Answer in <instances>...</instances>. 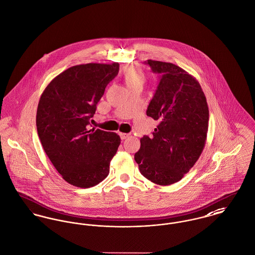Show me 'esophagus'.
Returning <instances> with one entry per match:
<instances>
[{
	"label": "esophagus",
	"mask_w": 255,
	"mask_h": 255,
	"mask_svg": "<svg viewBox=\"0 0 255 255\" xmlns=\"http://www.w3.org/2000/svg\"><path fill=\"white\" fill-rule=\"evenodd\" d=\"M119 136L121 137V139H125L130 136V134H126V133H119Z\"/></svg>",
	"instance_id": "1"
}]
</instances>
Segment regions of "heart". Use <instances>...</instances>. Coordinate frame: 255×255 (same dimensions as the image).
Instances as JSON below:
<instances>
[{
  "mask_svg": "<svg viewBox=\"0 0 255 255\" xmlns=\"http://www.w3.org/2000/svg\"><path fill=\"white\" fill-rule=\"evenodd\" d=\"M122 76L125 83L129 88H132L138 84H143L144 82V75L135 66H127L124 68L122 72Z\"/></svg>",
  "mask_w": 255,
  "mask_h": 255,
  "instance_id": "heart-1",
  "label": "heart"
}]
</instances>
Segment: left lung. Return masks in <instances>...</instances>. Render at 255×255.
<instances>
[{"mask_svg":"<svg viewBox=\"0 0 255 255\" xmlns=\"http://www.w3.org/2000/svg\"><path fill=\"white\" fill-rule=\"evenodd\" d=\"M161 75L146 116L158 121L151 137L140 138L135 160L142 176L170 185L189 172L207 140L209 108L200 83L175 64L147 60Z\"/></svg>","mask_w":255,"mask_h":255,"instance_id":"8db88e82","label":"left lung"}]
</instances>
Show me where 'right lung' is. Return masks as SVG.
I'll use <instances>...</instances> for the list:
<instances>
[{
  "instance_id": "obj_1",
  "label": "right lung",
  "mask_w": 255,
  "mask_h": 255,
  "mask_svg": "<svg viewBox=\"0 0 255 255\" xmlns=\"http://www.w3.org/2000/svg\"><path fill=\"white\" fill-rule=\"evenodd\" d=\"M118 70L116 62L73 66L52 79L39 98L36 124L41 145L59 174L74 186H95L110 173L120 137L88 125Z\"/></svg>"
}]
</instances>
